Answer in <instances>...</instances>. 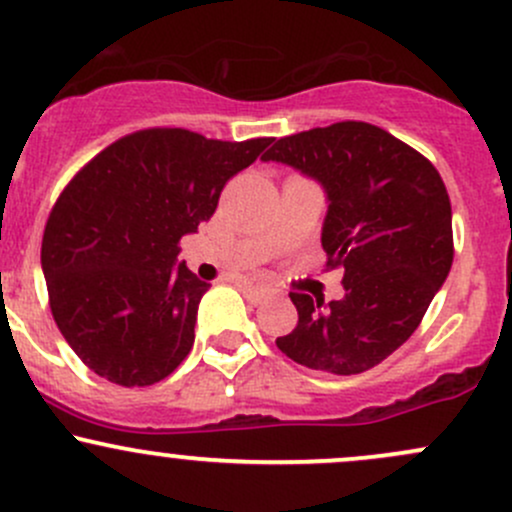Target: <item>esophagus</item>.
Masks as SVG:
<instances>
[{
	"label": "esophagus",
	"mask_w": 512,
	"mask_h": 512,
	"mask_svg": "<svg viewBox=\"0 0 512 512\" xmlns=\"http://www.w3.org/2000/svg\"><path fill=\"white\" fill-rule=\"evenodd\" d=\"M241 293H244V298L251 302V305H261V302H266L271 298V293H268L266 288H258V285H241Z\"/></svg>",
	"instance_id": "esophagus-1"
}]
</instances>
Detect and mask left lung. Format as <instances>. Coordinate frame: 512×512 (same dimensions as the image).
<instances>
[{"label": "left lung", "instance_id": "8db88e82", "mask_svg": "<svg viewBox=\"0 0 512 512\" xmlns=\"http://www.w3.org/2000/svg\"><path fill=\"white\" fill-rule=\"evenodd\" d=\"M261 161L322 185V249L329 268H344L342 300L290 293L298 324L278 349L334 376L378 366L408 342L452 268V205L437 168L366 122L285 136Z\"/></svg>", "mask_w": 512, "mask_h": 512}]
</instances>
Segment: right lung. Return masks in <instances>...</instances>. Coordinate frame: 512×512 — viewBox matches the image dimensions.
<instances>
[{
    "mask_svg": "<svg viewBox=\"0 0 512 512\" xmlns=\"http://www.w3.org/2000/svg\"><path fill=\"white\" fill-rule=\"evenodd\" d=\"M271 141L144 129L97 153L60 192L41 268L60 334L97 376L141 388L183 364L210 283L178 263V244Z\"/></svg>",
    "mask_w": 512,
    "mask_h": 512,
    "instance_id": "1",
    "label": "right lung"
}]
</instances>
